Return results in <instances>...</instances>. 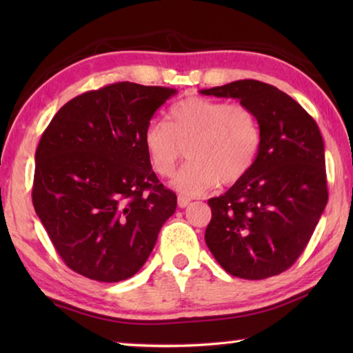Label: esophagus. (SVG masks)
I'll list each match as a JSON object with an SVG mask.
<instances>
[{
  "label": "esophagus",
  "mask_w": 353,
  "mask_h": 353,
  "mask_svg": "<svg viewBox=\"0 0 353 353\" xmlns=\"http://www.w3.org/2000/svg\"><path fill=\"white\" fill-rule=\"evenodd\" d=\"M177 204H179V207H181V208H185V207L190 204V199L188 198H183V196H179Z\"/></svg>",
  "instance_id": "34e87169"
}]
</instances>
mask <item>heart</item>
<instances>
[{
    "instance_id": "1",
    "label": "heart",
    "mask_w": 353,
    "mask_h": 353,
    "mask_svg": "<svg viewBox=\"0 0 353 353\" xmlns=\"http://www.w3.org/2000/svg\"><path fill=\"white\" fill-rule=\"evenodd\" d=\"M143 141L149 163L162 177L174 172L187 148L190 162L171 185L183 196H199L248 174L260 151L261 128L249 105L193 97L171 105L166 123L149 124Z\"/></svg>"
}]
</instances>
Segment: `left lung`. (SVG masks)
<instances>
[{
	"mask_svg": "<svg viewBox=\"0 0 353 353\" xmlns=\"http://www.w3.org/2000/svg\"><path fill=\"white\" fill-rule=\"evenodd\" d=\"M199 92L249 105L261 128L252 168L224 194L208 199L207 246L232 276H277L303 252L327 205L318 124L288 94L260 81H235Z\"/></svg>",
	"mask_w": 353,
	"mask_h": 353,
	"instance_id": "1",
	"label": "left lung"
}]
</instances>
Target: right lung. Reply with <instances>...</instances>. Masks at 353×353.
I'll use <instances>...</instances> for the list:
<instances>
[{
    "label": "right lung",
    "mask_w": 353,
    "mask_h": 353,
    "mask_svg": "<svg viewBox=\"0 0 353 353\" xmlns=\"http://www.w3.org/2000/svg\"><path fill=\"white\" fill-rule=\"evenodd\" d=\"M176 88L117 82L68 101L35 151L32 204L74 272L121 282L145 265L177 198L159 182L145 130Z\"/></svg>",
    "instance_id": "add662e5"
}]
</instances>
